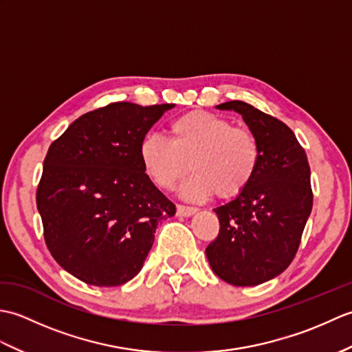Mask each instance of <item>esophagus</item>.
<instances>
[{"mask_svg":"<svg viewBox=\"0 0 352 352\" xmlns=\"http://www.w3.org/2000/svg\"><path fill=\"white\" fill-rule=\"evenodd\" d=\"M198 210L195 207H188V206H177V214L182 216V218H189L193 216Z\"/></svg>","mask_w":352,"mask_h":352,"instance_id":"1","label":"esophagus"}]
</instances>
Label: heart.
Returning a JSON list of instances; mask_svg holds the SVG:
<instances>
[{
    "instance_id": "heart-1",
    "label": "heart",
    "mask_w": 352,
    "mask_h": 352,
    "mask_svg": "<svg viewBox=\"0 0 352 352\" xmlns=\"http://www.w3.org/2000/svg\"><path fill=\"white\" fill-rule=\"evenodd\" d=\"M142 168L157 188L169 190L186 172L193 174L178 189L180 197L201 203L216 197L234 198L256 175L260 145L251 130L233 126L228 119L190 111L169 124V140L146 136L140 142Z\"/></svg>"
}]
</instances>
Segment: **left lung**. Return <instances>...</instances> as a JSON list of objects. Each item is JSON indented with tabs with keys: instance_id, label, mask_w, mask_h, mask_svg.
<instances>
[{
	"instance_id": "8db88e82",
	"label": "left lung",
	"mask_w": 352,
	"mask_h": 352,
	"mask_svg": "<svg viewBox=\"0 0 352 352\" xmlns=\"http://www.w3.org/2000/svg\"><path fill=\"white\" fill-rule=\"evenodd\" d=\"M243 118L260 145L256 175L242 193L213 208L219 234L206 254L213 272L233 286H257L292 263L311 213L310 166L286 124L243 101L216 106Z\"/></svg>"
}]
</instances>
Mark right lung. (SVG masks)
<instances>
[{
	"mask_svg": "<svg viewBox=\"0 0 352 352\" xmlns=\"http://www.w3.org/2000/svg\"><path fill=\"white\" fill-rule=\"evenodd\" d=\"M175 104L113 102L74 121L43 160L36 193L45 242L66 272L121 286L139 272L175 206L142 168L139 146Z\"/></svg>",
	"mask_w": 352,
	"mask_h": 352,
	"instance_id": "1",
	"label": "right lung"
}]
</instances>
